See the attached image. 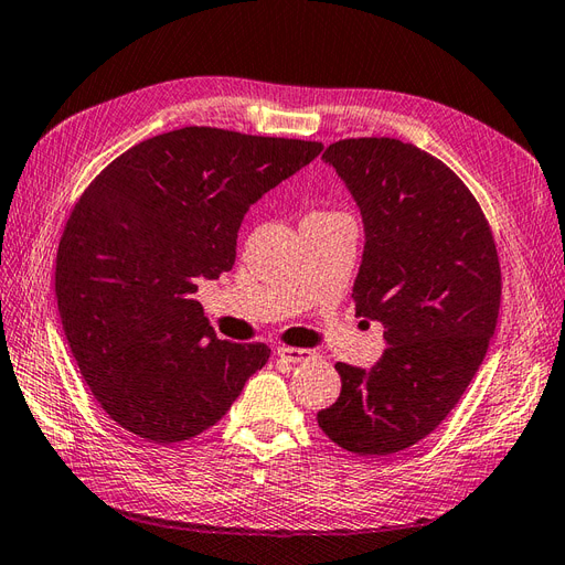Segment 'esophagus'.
Segmentation results:
<instances>
[{
  "label": "esophagus",
  "mask_w": 565,
  "mask_h": 565,
  "mask_svg": "<svg viewBox=\"0 0 565 565\" xmlns=\"http://www.w3.org/2000/svg\"><path fill=\"white\" fill-rule=\"evenodd\" d=\"M277 353H279V358L286 360V363H294V365L306 363V360L315 358V351H308V349H291V345H279Z\"/></svg>",
  "instance_id": "obj_1"
}]
</instances>
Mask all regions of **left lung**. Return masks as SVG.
Wrapping results in <instances>:
<instances>
[{
    "label": "left lung",
    "instance_id": "1",
    "mask_svg": "<svg viewBox=\"0 0 565 565\" xmlns=\"http://www.w3.org/2000/svg\"><path fill=\"white\" fill-rule=\"evenodd\" d=\"M358 202L365 253L355 315L384 324L372 370L337 363L341 394L317 413L358 456L403 451L456 408L501 306L497 243L480 202L441 159L396 138H345L322 154Z\"/></svg>",
    "mask_w": 565,
    "mask_h": 565
}]
</instances>
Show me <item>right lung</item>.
I'll use <instances>...</instances> for the list:
<instances>
[{
	"instance_id": "add662e5",
	"label": "right lung",
	"mask_w": 565,
	"mask_h": 565,
	"mask_svg": "<svg viewBox=\"0 0 565 565\" xmlns=\"http://www.w3.org/2000/svg\"><path fill=\"white\" fill-rule=\"evenodd\" d=\"M324 145L185 126L134 145L85 188L54 291L85 384L114 423L179 444L222 420L265 343L216 339L193 294L234 267L245 212Z\"/></svg>"
}]
</instances>
